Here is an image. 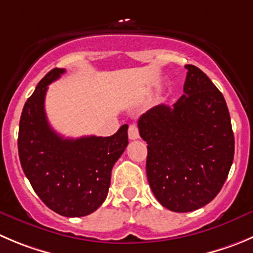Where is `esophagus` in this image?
<instances>
[{
    "instance_id": "1",
    "label": "esophagus",
    "mask_w": 253,
    "mask_h": 253,
    "mask_svg": "<svg viewBox=\"0 0 253 253\" xmlns=\"http://www.w3.org/2000/svg\"><path fill=\"white\" fill-rule=\"evenodd\" d=\"M128 134H129V139H131V140H135V139L140 138V135H139V129L135 124L129 126Z\"/></svg>"
}]
</instances>
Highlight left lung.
<instances>
[{
  "label": "left lung",
  "instance_id": "obj_1",
  "mask_svg": "<svg viewBox=\"0 0 253 253\" xmlns=\"http://www.w3.org/2000/svg\"><path fill=\"white\" fill-rule=\"evenodd\" d=\"M184 94L139 118L148 144L146 176L159 203L174 212L208 205L227 179L235 153L222 93L201 69L186 64Z\"/></svg>",
  "mask_w": 253,
  "mask_h": 253
}]
</instances>
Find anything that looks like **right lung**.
<instances>
[{
    "instance_id": "obj_1",
    "label": "right lung",
    "mask_w": 253,
    "mask_h": 253,
    "mask_svg": "<svg viewBox=\"0 0 253 253\" xmlns=\"http://www.w3.org/2000/svg\"><path fill=\"white\" fill-rule=\"evenodd\" d=\"M66 69L54 68L41 79L20 119L18 155L25 175L41 200L66 217L94 212L107 199L112 169L128 145V124L112 136L63 138L45 117L48 84Z\"/></svg>"
}]
</instances>
